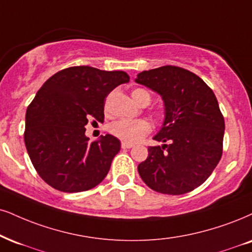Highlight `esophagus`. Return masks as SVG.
<instances>
[{"instance_id": "1", "label": "esophagus", "mask_w": 252, "mask_h": 252, "mask_svg": "<svg viewBox=\"0 0 252 252\" xmlns=\"http://www.w3.org/2000/svg\"><path fill=\"white\" fill-rule=\"evenodd\" d=\"M133 144H129V142H121V148H132Z\"/></svg>"}]
</instances>
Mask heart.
Returning <instances> with one entry per match:
<instances>
[{
    "label": "heart",
    "mask_w": 252,
    "mask_h": 252,
    "mask_svg": "<svg viewBox=\"0 0 252 252\" xmlns=\"http://www.w3.org/2000/svg\"><path fill=\"white\" fill-rule=\"evenodd\" d=\"M132 97L136 104L142 105V106L148 105L152 100L151 93L145 89H134L132 91ZM110 132L123 141L136 142L151 132V124L144 119H121L112 124Z\"/></svg>",
    "instance_id": "b5f03b06"
}]
</instances>
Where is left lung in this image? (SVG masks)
<instances>
[{
  "instance_id": "1",
  "label": "left lung",
  "mask_w": 252,
  "mask_h": 252,
  "mask_svg": "<svg viewBox=\"0 0 252 252\" xmlns=\"http://www.w3.org/2000/svg\"><path fill=\"white\" fill-rule=\"evenodd\" d=\"M135 82L162 97L163 125L138 172L151 189L168 195L194 190L209 178L223 151L224 118L213 90L190 71L173 65L142 71Z\"/></svg>"
}]
</instances>
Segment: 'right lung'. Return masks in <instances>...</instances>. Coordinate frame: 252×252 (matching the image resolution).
I'll use <instances>...</instances> for the list:
<instances>
[{"label":"right lung","mask_w":252,"mask_h":252,"mask_svg":"<svg viewBox=\"0 0 252 252\" xmlns=\"http://www.w3.org/2000/svg\"><path fill=\"white\" fill-rule=\"evenodd\" d=\"M124 71L72 66L58 71L36 93L26 114L24 142L31 162L57 190L85 191L98 186L120 151V141L106 134L90 144L89 120L104 121L105 98L128 83Z\"/></svg>","instance_id":"right-lung-1"}]
</instances>
